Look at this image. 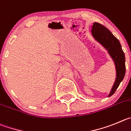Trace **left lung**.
Instances as JSON below:
<instances>
[{"instance_id":"obj_1","label":"left lung","mask_w":131,"mask_h":131,"mask_svg":"<svg viewBox=\"0 0 131 131\" xmlns=\"http://www.w3.org/2000/svg\"><path fill=\"white\" fill-rule=\"evenodd\" d=\"M91 33L96 41L105 48L114 60L116 68V79L108 96L114 93L123 80L125 74V57L118 40L106 27L99 23H94Z\"/></svg>"}]
</instances>
